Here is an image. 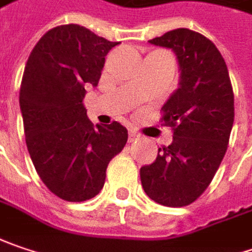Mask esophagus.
Wrapping results in <instances>:
<instances>
[{"mask_svg": "<svg viewBox=\"0 0 252 252\" xmlns=\"http://www.w3.org/2000/svg\"><path fill=\"white\" fill-rule=\"evenodd\" d=\"M140 139H142V136L137 132H134V130H130V132H129V142H130V143L137 142V140H140Z\"/></svg>", "mask_w": 252, "mask_h": 252, "instance_id": "34e87169", "label": "esophagus"}]
</instances>
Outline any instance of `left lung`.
<instances>
[{
    "instance_id": "left-lung-1",
    "label": "left lung",
    "mask_w": 252,
    "mask_h": 252,
    "mask_svg": "<svg viewBox=\"0 0 252 252\" xmlns=\"http://www.w3.org/2000/svg\"><path fill=\"white\" fill-rule=\"evenodd\" d=\"M149 42L174 52L180 79L161 107V120L173 127V142L140 169V180L156 203L183 207L204 193L227 152L233 88L220 51L201 33L179 28Z\"/></svg>"
}]
</instances>
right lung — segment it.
Segmentation results:
<instances>
[{
    "mask_svg": "<svg viewBox=\"0 0 252 252\" xmlns=\"http://www.w3.org/2000/svg\"><path fill=\"white\" fill-rule=\"evenodd\" d=\"M119 44L81 25H61L27 61L19 89L25 142L41 180L62 200L99 194L109 161L127 142L125 126H94L83 105L86 88L97 86L105 57Z\"/></svg>",
    "mask_w": 252,
    "mask_h": 252,
    "instance_id": "obj_1",
    "label": "right lung"
}]
</instances>
